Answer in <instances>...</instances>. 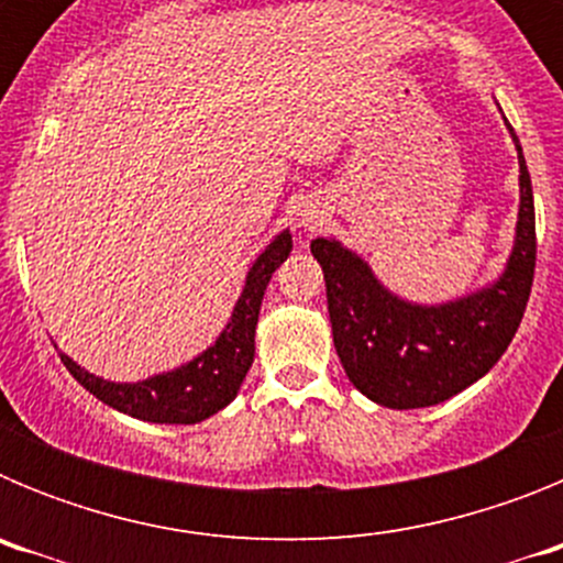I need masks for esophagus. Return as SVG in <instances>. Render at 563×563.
Instances as JSON below:
<instances>
[{
	"instance_id": "34e87169",
	"label": "esophagus",
	"mask_w": 563,
	"mask_h": 563,
	"mask_svg": "<svg viewBox=\"0 0 563 563\" xmlns=\"http://www.w3.org/2000/svg\"><path fill=\"white\" fill-rule=\"evenodd\" d=\"M327 217H330V213L324 211V206L310 200L301 206V211H298V228H301V233H305V236H310V233H316L318 228L327 225Z\"/></svg>"
}]
</instances>
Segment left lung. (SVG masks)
Returning <instances> with one entry per match:
<instances>
[{"instance_id": "obj_1", "label": "left lung", "mask_w": 563, "mask_h": 563, "mask_svg": "<svg viewBox=\"0 0 563 563\" xmlns=\"http://www.w3.org/2000/svg\"><path fill=\"white\" fill-rule=\"evenodd\" d=\"M507 123V118H505ZM519 217L510 256L494 282L440 305H420L383 285L369 262L318 236L312 256L324 271L332 341L343 372L361 395L386 409H426L485 377L514 341L536 271L533 186L521 143Z\"/></svg>"}]
</instances>
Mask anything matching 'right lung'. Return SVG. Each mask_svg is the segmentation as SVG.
I'll return each instance as SVG.
<instances>
[{
  "instance_id": "add662e5",
  "label": "right lung",
  "mask_w": 563,
  "mask_h": 563,
  "mask_svg": "<svg viewBox=\"0 0 563 563\" xmlns=\"http://www.w3.org/2000/svg\"><path fill=\"white\" fill-rule=\"evenodd\" d=\"M292 251V233L282 231L271 239V245L258 253L256 262L247 267L245 285L233 305L228 324L217 341L188 363H180L168 372L148 375L146 380H103L64 352H58L69 375L81 383L89 395L112 406L114 411L146 422H166V426H194L217 411H222L236 397L245 380L256 352V321L262 310L267 282Z\"/></svg>"
}]
</instances>
